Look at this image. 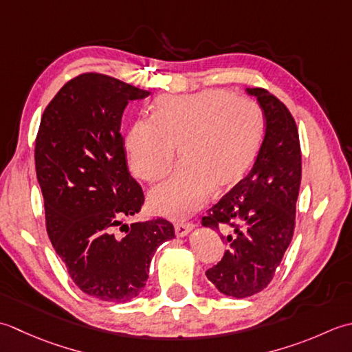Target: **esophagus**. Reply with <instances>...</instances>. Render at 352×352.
Segmentation results:
<instances>
[{
  "label": "esophagus",
  "instance_id": "obj_1",
  "mask_svg": "<svg viewBox=\"0 0 352 352\" xmlns=\"http://www.w3.org/2000/svg\"><path fill=\"white\" fill-rule=\"evenodd\" d=\"M192 229H195V226H192L191 223H176L175 225V232L177 236L188 235Z\"/></svg>",
  "mask_w": 352,
  "mask_h": 352
}]
</instances>
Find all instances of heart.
I'll return each mask as SVG.
<instances>
[{"instance_id":"obj_1","label":"heart","mask_w":352,"mask_h":352,"mask_svg":"<svg viewBox=\"0 0 352 352\" xmlns=\"http://www.w3.org/2000/svg\"><path fill=\"white\" fill-rule=\"evenodd\" d=\"M153 109V118L129 127V167L142 181H155L179 147L181 166L150 190L148 206L181 220L204 206L212 190L223 192L240 182L260 148L264 116L254 100L217 88L164 96Z\"/></svg>"}]
</instances>
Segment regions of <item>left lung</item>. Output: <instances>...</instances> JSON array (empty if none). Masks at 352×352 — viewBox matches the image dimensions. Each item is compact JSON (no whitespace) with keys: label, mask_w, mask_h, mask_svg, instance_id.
<instances>
[{"label":"left lung","mask_w":352,"mask_h":352,"mask_svg":"<svg viewBox=\"0 0 352 352\" xmlns=\"http://www.w3.org/2000/svg\"><path fill=\"white\" fill-rule=\"evenodd\" d=\"M266 117V133L254 167L221 197L202 225L221 231L225 255L206 270L214 287L231 298H248L270 284L295 229L300 146L285 104L263 88H246Z\"/></svg>","instance_id":"left-lung-1"}]
</instances>
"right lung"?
I'll return each mask as SVG.
<instances>
[{
	"instance_id": "right-lung-1",
	"label": "right lung",
	"mask_w": 352,
	"mask_h": 352,
	"mask_svg": "<svg viewBox=\"0 0 352 352\" xmlns=\"http://www.w3.org/2000/svg\"><path fill=\"white\" fill-rule=\"evenodd\" d=\"M148 94L109 76L82 74L50 102L36 138L50 240L78 289L106 302L138 296L156 249L175 239L164 219L116 232L144 204L127 168L121 117L131 100Z\"/></svg>"
}]
</instances>
